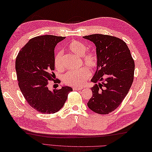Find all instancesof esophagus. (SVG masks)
Here are the masks:
<instances>
[{
	"instance_id": "esophagus-1",
	"label": "esophagus",
	"mask_w": 152,
	"mask_h": 152,
	"mask_svg": "<svg viewBox=\"0 0 152 152\" xmlns=\"http://www.w3.org/2000/svg\"><path fill=\"white\" fill-rule=\"evenodd\" d=\"M73 89L75 90V91H80V90L83 89V87H77V86H73Z\"/></svg>"
}]
</instances>
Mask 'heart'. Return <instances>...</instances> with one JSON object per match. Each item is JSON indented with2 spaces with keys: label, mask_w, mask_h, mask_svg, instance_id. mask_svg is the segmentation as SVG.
I'll use <instances>...</instances> for the list:
<instances>
[{
  "label": "heart",
  "mask_w": 152,
  "mask_h": 152,
  "mask_svg": "<svg viewBox=\"0 0 152 152\" xmlns=\"http://www.w3.org/2000/svg\"><path fill=\"white\" fill-rule=\"evenodd\" d=\"M68 50L81 57L83 63L91 69L97 66L98 59L95 52L88 51V46L85 43L78 41H73L69 42L67 45ZM54 65L56 69L61 70L63 69L62 52H58L55 55ZM91 76V72L85 67L78 70L69 71L63 77L64 82L67 85L80 86L85 84L86 80Z\"/></svg>",
  "instance_id": "heart-1"
}]
</instances>
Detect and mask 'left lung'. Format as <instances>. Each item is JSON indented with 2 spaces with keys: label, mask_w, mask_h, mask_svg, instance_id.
Wrapping results in <instances>:
<instances>
[{
  "label": "left lung",
  "mask_w": 152,
  "mask_h": 152,
  "mask_svg": "<svg viewBox=\"0 0 152 152\" xmlns=\"http://www.w3.org/2000/svg\"><path fill=\"white\" fill-rule=\"evenodd\" d=\"M96 47V71L91 81L92 96L87 103L92 111L108 114L117 109L128 94L134 79V61L127 45L117 37L93 34L83 37Z\"/></svg>",
  "instance_id": "8db88e82"
}]
</instances>
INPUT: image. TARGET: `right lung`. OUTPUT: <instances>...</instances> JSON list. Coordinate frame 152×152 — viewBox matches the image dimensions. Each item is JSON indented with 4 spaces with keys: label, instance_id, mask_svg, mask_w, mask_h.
<instances>
[{
    "label": "right lung",
    "instance_id": "1",
    "mask_svg": "<svg viewBox=\"0 0 152 152\" xmlns=\"http://www.w3.org/2000/svg\"><path fill=\"white\" fill-rule=\"evenodd\" d=\"M64 37L46 35L30 39L15 60L18 85L31 106L42 113H54L66 102L72 87L64 86L50 91L48 85L55 79L54 48Z\"/></svg>",
    "mask_w": 152,
    "mask_h": 152
}]
</instances>
